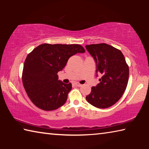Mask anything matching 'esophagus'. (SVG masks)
<instances>
[{
    "label": "esophagus",
    "instance_id": "34e87169",
    "mask_svg": "<svg viewBox=\"0 0 149 149\" xmlns=\"http://www.w3.org/2000/svg\"><path fill=\"white\" fill-rule=\"evenodd\" d=\"M75 85H76V86H77V87H81L82 86V85L80 84L79 83H78V82L75 83Z\"/></svg>",
    "mask_w": 149,
    "mask_h": 149
}]
</instances>
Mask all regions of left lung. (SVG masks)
<instances>
[{"label":"left lung","instance_id":"8db88e82","mask_svg":"<svg viewBox=\"0 0 149 149\" xmlns=\"http://www.w3.org/2000/svg\"><path fill=\"white\" fill-rule=\"evenodd\" d=\"M97 64L96 72L102 75L100 83L92 87L87 101L99 108L114 105L122 97L129 79V66L120 50L106 43L85 46Z\"/></svg>","mask_w":149,"mask_h":149}]
</instances>
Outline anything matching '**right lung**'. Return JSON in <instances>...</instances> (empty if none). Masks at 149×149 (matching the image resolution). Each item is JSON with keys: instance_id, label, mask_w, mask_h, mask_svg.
Returning a JSON list of instances; mask_svg holds the SVG:
<instances>
[{"instance_id": "obj_1", "label": "right lung", "mask_w": 149, "mask_h": 149, "mask_svg": "<svg viewBox=\"0 0 149 149\" xmlns=\"http://www.w3.org/2000/svg\"><path fill=\"white\" fill-rule=\"evenodd\" d=\"M85 51L81 45L77 44L45 43L28 54L24 62L22 82L27 96L37 107L50 111L64 104L72 84L58 80L57 74L70 57Z\"/></svg>"}]
</instances>
